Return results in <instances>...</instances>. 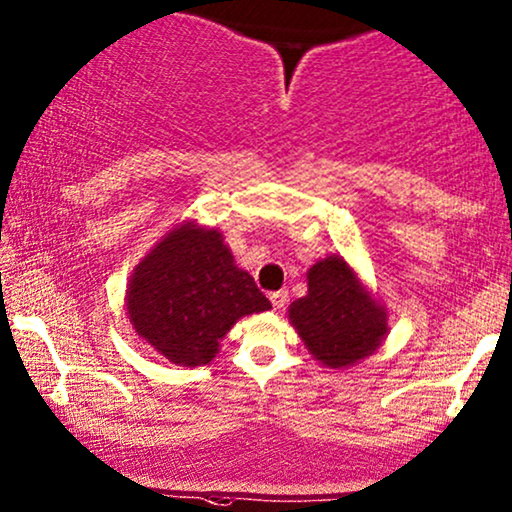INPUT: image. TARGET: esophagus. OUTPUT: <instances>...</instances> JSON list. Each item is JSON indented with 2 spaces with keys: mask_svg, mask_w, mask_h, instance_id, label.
I'll use <instances>...</instances> for the list:
<instances>
[{
  "mask_svg": "<svg viewBox=\"0 0 512 512\" xmlns=\"http://www.w3.org/2000/svg\"><path fill=\"white\" fill-rule=\"evenodd\" d=\"M270 302L274 309H284L286 302H288V293L286 291H274L270 293Z\"/></svg>",
  "mask_w": 512,
  "mask_h": 512,
  "instance_id": "1",
  "label": "esophagus"
}]
</instances>
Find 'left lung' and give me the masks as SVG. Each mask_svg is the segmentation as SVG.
I'll list each match as a JSON object with an SVG mask.
<instances>
[{"instance_id":"1","label":"left lung","mask_w":512,"mask_h":512,"mask_svg":"<svg viewBox=\"0 0 512 512\" xmlns=\"http://www.w3.org/2000/svg\"><path fill=\"white\" fill-rule=\"evenodd\" d=\"M288 321L318 362L330 369L365 360L388 335V314L342 256L307 272V295L291 302Z\"/></svg>"}]
</instances>
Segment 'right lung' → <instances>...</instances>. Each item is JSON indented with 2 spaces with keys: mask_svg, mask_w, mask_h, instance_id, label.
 Instances as JSON below:
<instances>
[{
  "mask_svg": "<svg viewBox=\"0 0 512 512\" xmlns=\"http://www.w3.org/2000/svg\"><path fill=\"white\" fill-rule=\"evenodd\" d=\"M217 228L184 221L154 244L127 286L133 330L180 367L207 365L238 318L268 311Z\"/></svg>",
  "mask_w": 512,
  "mask_h": 512,
  "instance_id": "1",
  "label": "right lung"
}]
</instances>
